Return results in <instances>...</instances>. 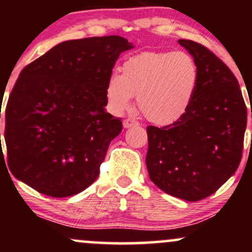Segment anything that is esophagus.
Here are the masks:
<instances>
[{"instance_id": "34e87169", "label": "esophagus", "mask_w": 252, "mask_h": 252, "mask_svg": "<svg viewBox=\"0 0 252 252\" xmlns=\"http://www.w3.org/2000/svg\"><path fill=\"white\" fill-rule=\"evenodd\" d=\"M138 126V123L136 122V121H134V120H130V118H128V120H124L123 121V126L126 129L132 128V126Z\"/></svg>"}]
</instances>
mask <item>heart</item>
Returning <instances> with one entry per match:
<instances>
[{"instance_id": "heart-1", "label": "heart", "mask_w": 252, "mask_h": 252, "mask_svg": "<svg viewBox=\"0 0 252 252\" xmlns=\"http://www.w3.org/2000/svg\"><path fill=\"white\" fill-rule=\"evenodd\" d=\"M198 82V66L186 52H142L124 62L122 74H110L106 102L112 114L122 115L137 96V106L147 120L168 126L189 109Z\"/></svg>"}]
</instances>
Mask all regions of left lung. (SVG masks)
<instances>
[{"label": "left lung", "instance_id": "obj_1", "mask_svg": "<svg viewBox=\"0 0 252 252\" xmlns=\"http://www.w3.org/2000/svg\"><path fill=\"white\" fill-rule=\"evenodd\" d=\"M179 45L195 60L198 88L180 120L147 128L146 163L150 180L164 193L198 201L238 168L248 111L238 80L219 58L190 40L180 39Z\"/></svg>", "mask_w": 252, "mask_h": 252}]
</instances>
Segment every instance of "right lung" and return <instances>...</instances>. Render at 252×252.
<instances>
[{"label":"right lung","instance_id":"obj_1","mask_svg":"<svg viewBox=\"0 0 252 252\" xmlns=\"http://www.w3.org/2000/svg\"><path fill=\"white\" fill-rule=\"evenodd\" d=\"M132 48L117 35L68 40L26 66L5 108L8 164L16 179L53 198L96 181L122 131L105 110L106 82L120 54Z\"/></svg>","mask_w":252,"mask_h":252}]
</instances>
